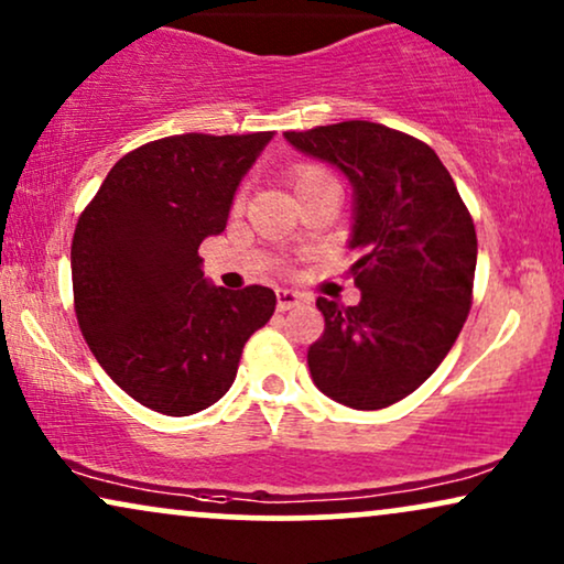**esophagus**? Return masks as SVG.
Returning a JSON list of instances; mask_svg holds the SVG:
<instances>
[{
  "label": "esophagus",
  "mask_w": 564,
  "mask_h": 564,
  "mask_svg": "<svg viewBox=\"0 0 564 564\" xmlns=\"http://www.w3.org/2000/svg\"><path fill=\"white\" fill-rule=\"evenodd\" d=\"M275 296H278V310L281 312L294 310V306L304 302V294H299V291H294V289H278Z\"/></svg>",
  "instance_id": "obj_1"
}]
</instances>
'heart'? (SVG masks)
<instances>
[{"label": "heart", "mask_w": 564, "mask_h": 564, "mask_svg": "<svg viewBox=\"0 0 564 564\" xmlns=\"http://www.w3.org/2000/svg\"><path fill=\"white\" fill-rule=\"evenodd\" d=\"M325 180H330V176H327L323 169H317V166H299L294 171V189H302V187H306V184L325 182Z\"/></svg>", "instance_id": "b5f03b06"}]
</instances>
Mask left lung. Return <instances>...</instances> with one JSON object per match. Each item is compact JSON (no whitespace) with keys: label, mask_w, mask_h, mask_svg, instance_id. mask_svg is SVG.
<instances>
[{"label":"left lung","mask_w":564,"mask_h":564,"mask_svg":"<svg viewBox=\"0 0 564 564\" xmlns=\"http://www.w3.org/2000/svg\"><path fill=\"white\" fill-rule=\"evenodd\" d=\"M289 145L330 163L354 189L348 273L356 306L319 296L325 333L306 351L312 382L335 403L375 411L430 377L471 310L476 231L437 153L375 122L286 132Z\"/></svg>","instance_id":"8db88e82"}]
</instances>
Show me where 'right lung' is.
I'll return each mask as SVG.
<instances>
[{
	"label": "right lung",
	"instance_id": "obj_1",
	"mask_svg": "<svg viewBox=\"0 0 564 564\" xmlns=\"http://www.w3.org/2000/svg\"><path fill=\"white\" fill-rule=\"evenodd\" d=\"M270 140L192 132L148 142L113 163L77 220V323L106 375L145 409L189 416L220 401L249 335L273 317V289L213 286L197 254L226 229Z\"/></svg>",
	"mask_w": 564,
	"mask_h": 564
}]
</instances>
